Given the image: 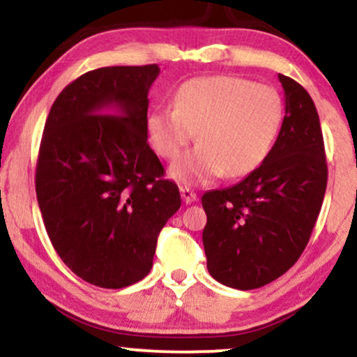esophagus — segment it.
Returning <instances> with one entry per match:
<instances>
[{"label": "esophagus", "mask_w": 357, "mask_h": 357, "mask_svg": "<svg viewBox=\"0 0 357 357\" xmlns=\"http://www.w3.org/2000/svg\"><path fill=\"white\" fill-rule=\"evenodd\" d=\"M179 191H181V198H183V202L186 203V204L195 203L196 199H198V196H196V192L192 191L191 188H188V186H181V188H179Z\"/></svg>", "instance_id": "obj_1"}]
</instances>
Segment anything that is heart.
Listing matches in <instances>:
<instances>
[{
  "label": "heart",
  "mask_w": 357,
  "mask_h": 357,
  "mask_svg": "<svg viewBox=\"0 0 357 357\" xmlns=\"http://www.w3.org/2000/svg\"><path fill=\"white\" fill-rule=\"evenodd\" d=\"M284 99L270 85L240 77H199L174 93V109H155L147 139L161 158L173 159L195 137L199 142L171 166L183 184H206L227 174L241 178L267 159L284 124Z\"/></svg>",
  "instance_id": "b5f03b06"
}]
</instances>
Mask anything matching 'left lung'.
I'll list each match as a JSON object with an SVG mask.
<instances>
[{
    "mask_svg": "<svg viewBox=\"0 0 357 357\" xmlns=\"http://www.w3.org/2000/svg\"><path fill=\"white\" fill-rule=\"evenodd\" d=\"M285 117L267 159L238 184L204 192L203 245L210 275L252 290L273 282L304 252L321 211L327 162L319 114L307 90L278 75Z\"/></svg>",
    "mask_w": 357,
    "mask_h": 357,
    "instance_id": "left-lung-1",
    "label": "left lung"
}]
</instances>
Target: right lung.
I'll list each match as a JSON object with an SVG mask.
<instances>
[{"label":"right lung","mask_w":357,"mask_h":357,"mask_svg":"<svg viewBox=\"0 0 357 357\" xmlns=\"http://www.w3.org/2000/svg\"><path fill=\"white\" fill-rule=\"evenodd\" d=\"M158 65L104 67L73 80L45 122L36 198L53 248L75 275L122 289L153 267L158 235L181 206L147 144Z\"/></svg>","instance_id":"1"}]
</instances>
